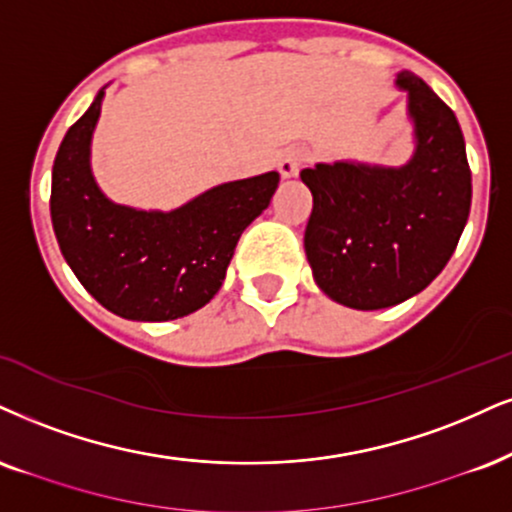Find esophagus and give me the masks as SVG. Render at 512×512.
Segmentation results:
<instances>
[{"mask_svg":"<svg viewBox=\"0 0 512 512\" xmlns=\"http://www.w3.org/2000/svg\"><path fill=\"white\" fill-rule=\"evenodd\" d=\"M301 163H304V151H301V149H287L285 154H282L280 163H277V168H280L282 178H294V175H299Z\"/></svg>","mask_w":512,"mask_h":512,"instance_id":"esophagus-1","label":"esophagus"}]
</instances>
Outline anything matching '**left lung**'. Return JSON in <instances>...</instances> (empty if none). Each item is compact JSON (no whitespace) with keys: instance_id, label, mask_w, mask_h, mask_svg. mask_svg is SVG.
I'll use <instances>...</instances> for the list:
<instances>
[{"instance_id":"8db88e82","label":"left lung","mask_w":512,"mask_h":512,"mask_svg":"<svg viewBox=\"0 0 512 512\" xmlns=\"http://www.w3.org/2000/svg\"><path fill=\"white\" fill-rule=\"evenodd\" d=\"M415 154L406 166L318 163L301 170L313 194L304 246L318 287L358 311L401 304L444 270L470 216L472 175L456 113L410 71Z\"/></svg>"}]
</instances>
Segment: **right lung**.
<instances>
[{"label":"right lung","mask_w":512,"mask_h":512,"mask_svg":"<svg viewBox=\"0 0 512 512\" xmlns=\"http://www.w3.org/2000/svg\"><path fill=\"white\" fill-rule=\"evenodd\" d=\"M102 99L104 90L56 151V242L80 285L111 313L144 323L182 318L216 296L239 237L268 208L280 175L225 182L168 213L113 204L90 168Z\"/></svg>","instance_id":"right-lung-1"}]
</instances>
